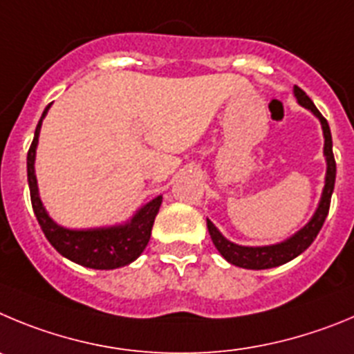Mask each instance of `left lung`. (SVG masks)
I'll return each mask as SVG.
<instances>
[{
	"label": "left lung",
	"mask_w": 354,
	"mask_h": 354,
	"mask_svg": "<svg viewBox=\"0 0 354 354\" xmlns=\"http://www.w3.org/2000/svg\"><path fill=\"white\" fill-rule=\"evenodd\" d=\"M295 95L298 98L301 106L310 109L312 113L316 114L321 120V125H323V133H324V155H326L328 169H326V183H324L323 197H321L319 208H317L316 215L312 216V221L305 225L301 231H298L291 240L284 241V243L272 245V247H241V245L231 243V241L225 240L222 236L218 229L208 221V231L209 236H212L213 245L216 247V250L222 254L225 261H229L231 264H236L240 268L247 270H266V268H275L280 264L288 263V261L295 259L296 256H300L304 250H307L310 247V243L316 240L317 232L321 231L324 224V218L328 215V209H330V203H332V192L333 187H335V174H337V165H335V157H333L332 149V132H330V127L328 122L324 120L323 114L317 111V107L314 106V102L308 98V95L305 93L301 88L295 86Z\"/></svg>",
	"instance_id": "left-lung-1"
}]
</instances>
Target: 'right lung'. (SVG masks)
Masks as SVG:
<instances>
[{
    "label": "right lung",
    "mask_w": 354,
    "mask_h": 354,
    "mask_svg": "<svg viewBox=\"0 0 354 354\" xmlns=\"http://www.w3.org/2000/svg\"><path fill=\"white\" fill-rule=\"evenodd\" d=\"M46 107L40 122H38L35 138L28 149V183H30L31 206H33L35 216L42 227L44 234L49 243L58 250L66 259L82 264L86 268L95 270H113L132 263L142 254L151 236L155 216L162 205V197H155L151 203L142 206L133 216L130 224L118 225V227L107 229H90V231H70V229L59 227L49 218L44 209L42 201L38 197L37 178H35V149H37L38 133L42 125L44 116L47 114Z\"/></svg>",
    "instance_id": "right-lung-1"
}]
</instances>
